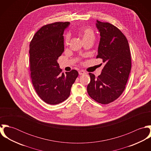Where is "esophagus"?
Segmentation results:
<instances>
[{"instance_id": "1", "label": "esophagus", "mask_w": 151, "mask_h": 151, "mask_svg": "<svg viewBox=\"0 0 151 151\" xmlns=\"http://www.w3.org/2000/svg\"><path fill=\"white\" fill-rule=\"evenodd\" d=\"M78 73H79L80 75H83V74H86V71H83V70H80V71H78Z\"/></svg>"}]
</instances>
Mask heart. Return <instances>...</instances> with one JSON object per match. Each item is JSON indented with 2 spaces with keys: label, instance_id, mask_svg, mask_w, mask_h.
Segmentation results:
<instances>
[{
  "label": "heart",
  "instance_id": "heart-1",
  "mask_svg": "<svg viewBox=\"0 0 151 151\" xmlns=\"http://www.w3.org/2000/svg\"><path fill=\"white\" fill-rule=\"evenodd\" d=\"M79 33L81 35L83 38V40L84 42L86 41H94L95 39V34L92 29H91L89 27H82L80 30H79ZM70 39V35L69 34H65V45H67Z\"/></svg>",
  "mask_w": 151,
  "mask_h": 151
}]
</instances>
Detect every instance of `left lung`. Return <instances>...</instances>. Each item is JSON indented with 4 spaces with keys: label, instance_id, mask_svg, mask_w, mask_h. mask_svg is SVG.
<instances>
[{
    "label": "left lung",
    "instance_id": "obj_1",
    "mask_svg": "<svg viewBox=\"0 0 151 151\" xmlns=\"http://www.w3.org/2000/svg\"><path fill=\"white\" fill-rule=\"evenodd\" d=\"M96 26L101 37L96 58L102 59L105 65L96 78L89 73L87 92L96 102L108 104L117 99L126 88L131 68V54L128 41L119 29L98 20Z\"/></svg>",
    "mask_w": 151,
    "mask_h": 151
}]
</instances>
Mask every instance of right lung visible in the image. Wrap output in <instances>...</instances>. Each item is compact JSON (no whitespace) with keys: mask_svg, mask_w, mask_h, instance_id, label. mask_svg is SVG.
Masks as SVG:
<instances>
[{"mask_svg":"<svg viewBox=\"0 0 151 151\" xmlns=\"http://www.w3.org/2000/svg\"><path fill=\"white\" fill-rule=\"evenodd\" d=\"M69 22H56L42 27L29 44L31 78L41 99L56 105L66 100L78 76L77 70L62 74L58 59L64 52L63 33Z\"/></svg>","mask_w":151,"mask_h":151,"instance_id":"1","label":"right lung"}]
</instances>
